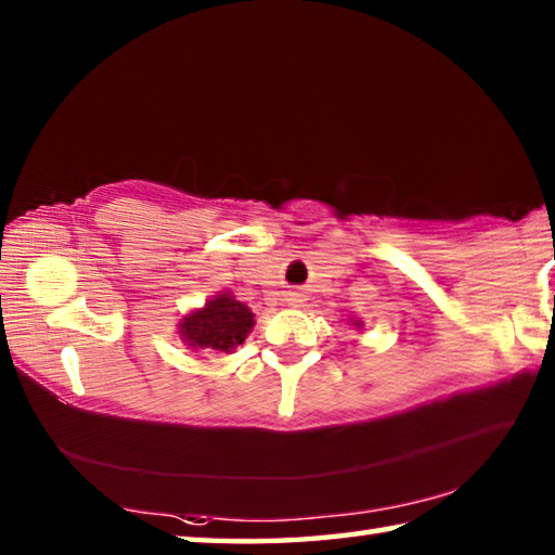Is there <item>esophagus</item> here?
<instances>
[{
  "label": "esophagus",
  "mask_w": 555,
  "mask_h": 555,
  "mask_svg": "<svg viewBox=\"0 0 555 555\" xmlns=\"http://www.w3.org/2000/svg\"><path fill=\"white\" fill-rule=\"evenodd\" d=\"M304 300H306V296L300 294V291H288V294H286V304L291 308H300V306H304Z\"/></svg>",
  "instance_id": "1"
}]
</instances>
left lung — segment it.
<instances>
[{
    "label": "left lung",
    "instance_id": "8db88e82",
    "mask_svg": "<svg viewBox=\"0 0 555 555\" xmlns=\"http://www.w3.org/2000/svg\"><path fill=\"white\" fill-rule=\"evenodd\" d=\"M352 325H354V327H362V321H354V318H352Z\"/></svg>",
    "mask_w": 555,
    "mask_h": 555
}]
</instances>
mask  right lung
<instances>
[{"instance_id":"1","label":"right lung","mask_w":555,"mask_h":555,"mask_svg":"<svg viewBox=\"0 0 555 555\" xmlns=\"http://www.w3.org/2000/svg\"><path fill=\"white\" fill-rule=\"evenodd\" d=\"M251 327H255V313L230 291H222L198 311L188 313L178 323V335L191 350L230 354L234 347L247 340Z\"/></svg>"}]
</instances>
